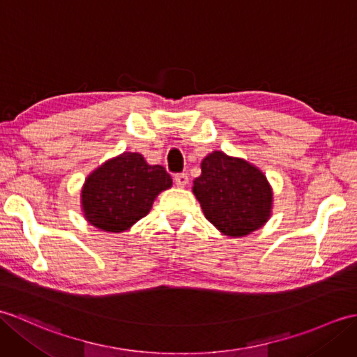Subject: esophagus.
I'll return each instance as SVG.
<instances>
[{
	"label": "esophagus",
	"instance_id": "34e87169",
	"mask_svg": "<svg viewBox=\"0 0 357 357\" xmlns=\"http://www.w3.org/2000/svg\"><path fill=\"white\" fill-rule=\"evenodd\" d=\"M175 182L178 187H185L188 184L187 173H178V175H175Z\"/></svg>",
	"mask_w": 357,
	"mask_h": 357
}]
</instances>
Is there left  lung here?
I'll list each match as a JSON object with an SVG mask.
<instances>
[{"instance_id":"1","label":"left lung","mask_w":357,"mask_h":357,"mask_svg":"<svg viewBox=\"0 0 357 357\" xmlns=\"http://www.w3.org/2000/svg\"><path fill=\"white\" fill-rule=\"evenodd\" d=\"M193 193L205 218L228 237H243L271 218L272 188L266 176L242 158L214 151L201 164Z\"/></svg>"}]
</instances>
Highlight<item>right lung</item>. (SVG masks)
I'll use <instances>...</instances> for the list:
<instances>
[{"label":"right lung","mask_w":357,"mask_h":357,"mask_svg":"<svg viewBox=\"0 0 357 357\" xmlns=\"http://www.w3.org/2000/svg\"><path fill=\"white\" fill-rule=\"evenodd\" d=\"M172 187L162 165H149L143 155L124 152L86 178L82 210L91 225L121 233L151 211L155 197Z\"/></svg>","instance_id":"right-lung-1"}]
</instances>
